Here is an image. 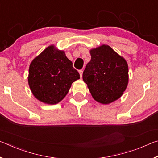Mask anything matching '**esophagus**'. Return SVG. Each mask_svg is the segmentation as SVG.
I'll return each instance as SVG.
<instances>
[{"label": "esophagus", "mask_w": 158, "mask_h": 158, "mask_svg": "<svg viewBox=\"0 0 158 158\" xmlns=\"http://www.w3.org/2000/svg\"><path fill=\"white\" fill-rule=\"evenodd\" d=\"M79 73L80 74V77H81V78H82V74H83V70H82V69H81V70L79 71Z\"/></svg>", "instance_id": "obj_1"}]
</instances>
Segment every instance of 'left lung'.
Listing matches in <instances>:
<instances>
[{
    "label": "left lung",
    "instance_id": "left-lung-1",
    "mask_svg": "<svg viewBox=\"0 0 158 158\" xmlns=\"http://www.w3.org/2000/svg\"><path fill=\"white\" fill-rule=\"evenodd\" d=\"M91 60L83 73L92 97L109 105L123 94L129 81L126 60L107 44L90 49Z\"/></svg>",
    "mask_w": 158,
    "mask_h": 158
}]
</instances>
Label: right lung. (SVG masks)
<instances>
[{"instance_id":"right-lung-1","label":"right lung","mask_w":158,"mask_h":158,"mask_svg":"<svg viewBox=\"0 0 158 158\" xmlns=\"http://www.w3.org/2000/svg\"><path fill=\"white\" fill-rule=\"evenodd\" d=\"M80 79L64 50L49 45L31 61L28 82L37 100L47 105H56L63 100L72 84Z\"/></svg>"}]
</instances>
